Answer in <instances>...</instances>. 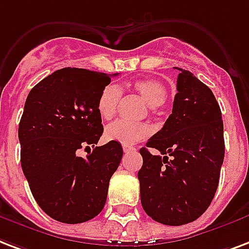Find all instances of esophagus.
I'll return each mask as SVG.
<instances>
[{
	"mask_svg": "<svg viewBox=\"0 0 249 249\" xmlns=\"http://www.w3.org/2000/svg\"><path fill=\"white\" fill-rule=\"evenodd\" d=\"M123 150H124V153H132V151H134V147L133 146H128V145H124L123 146Z\"/></svg>",
	"mask_w": 249,
	"mask_h": 249,
	"instance_id": "obj_1",
	"label": "esophagus"
}]
</instances>
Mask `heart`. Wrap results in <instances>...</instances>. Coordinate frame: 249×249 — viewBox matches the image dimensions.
I'll list each match as a JSON object with an SVG mask.
<instances>
[{
  "label": "heart",
  "mask_w": 249,
  "mask_h": 249,
  "mask_svg": "<svg viewBox=\"0 0 249 249\" xmlns=\"http://www.w3.org/2000/svg\"><path fill=\"white\" fill-rule=\"evenodd\" d=\"M132 87L149 103L150 109L162 106L167 99V90L160 81L154 78L138 79L133 82ZM123 91L116 85H107L100 91L96 100V109L103 120H109L115 116L120 104ZM151 134V128L146 123L133 124L128 121L117 120L106 128L104 138L107 141L117 142L121 145H134L141 140H145Z\"/></svg>",
  "instance_id": "1"
}]
</instances>
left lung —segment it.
<instances>
[{
	"instance_id": "8db88e82",
	"label": "left lung",
	"mask_w": 249,
	"mask_h": 249,
	"mask_svg": "<svg viewBox=\"0 0 249 249\" xmlns=\"http://www.w3.org/2000/svg\"><path fill=\"white\" fill-rule=\"evenodd\" d=\"M180 70L178 94L163 128L142 147L138 171L141 204L154 221L181 226L196 221L214 198L225 158L223 121L212 90Z\"/></svg>"
}]
</instances>
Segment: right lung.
Instances as JSON below:
<instances>
[{"label":"right lung","mask_w":249,"mask_h":249,"mask_svg":"<svg viewBox=\"0 0 249 249\" xmlns=\"http://www.w3.org/2000/svg\"><path fill=\"white\" fill-rule=\"evenodd\" d=\"M109 83L106 73L64 68L26 99L18 129L20 164L37 205L58 222L82 223L106 205L109 179L123 158L117 142L95 146L103 133L96 100ZM90 144L93 151L79 157L78 150Z\"/></svg>","instance_id":"obj_1"}]
</instances>
